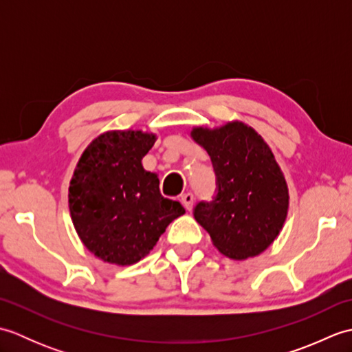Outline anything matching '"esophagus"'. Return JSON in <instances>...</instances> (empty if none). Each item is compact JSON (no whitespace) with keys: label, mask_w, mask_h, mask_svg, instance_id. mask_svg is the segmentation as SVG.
I'll return each mask as SVG.
<instances>
[{"label":"esophagus","mask_w":352,"mask_h":352,"mask_svg":"<svg viewBox=\"0 0 352 352\" xmlns=\"http://www.w3.org/2000/svg\"><path fill=\"white\" fill-rule=\"evenodd\" d=\"M182 203L186 207V210H192V206H193V195L190 192L188 193H183L182 195Z\"/></svg>","instance_id":"34e87169"}]
</instances>
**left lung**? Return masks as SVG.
I'll use <instances>...</instances> for the list:
<instances>
[{
  "label": "left lung",
  "mask_w": 352,
  "mask_h": 352,
  "mask_svg": "<svg viewBox=\"0 0 352 352\" xmlns=\"http://www.w3.org/2000/svg\"><path fill=\"white\" fill-rule=\"evenodd\" d=\"M193 140L212 159L216 195L193 208L197 222L223 256L256 257L278 236L289 208L286 178L263 138L243 122L197 126Z\"/></svg>",
  "instance_id": "8db88e82"
}]
</instances>
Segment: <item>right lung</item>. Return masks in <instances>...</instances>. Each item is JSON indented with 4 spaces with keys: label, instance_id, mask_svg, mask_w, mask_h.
I'll return each instance as SVG.
<instances>
[{
    "label": "right lung",
    "instance_id": "obj_1",
    "mask_svg": "<svg viewBox=\"0 0 352 352\" xmlns=\"http://www.w3.org/2000/svg\"><path fill=\"white\" fill-rule=\"evenodd\" d=\"M155 134L107 131L81 154L69 184V212L86 248L119 266L138 263L169 223L184 214L162 197L159 177L142 166Z\"/></svg>",
    "mask_w": 352,
    "mask_h": 352
}]
</instances>
